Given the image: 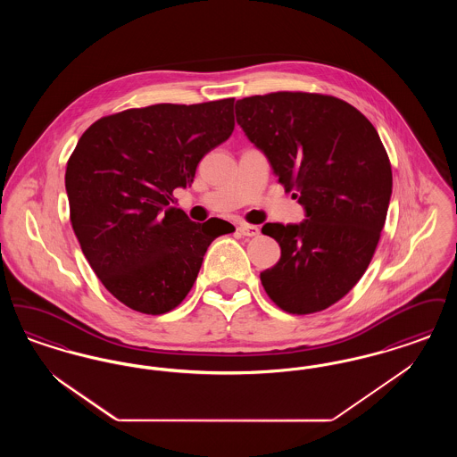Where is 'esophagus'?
I'll list each match as a JSON object with an SVG mask.
<instances>
[{
    "label": "esophagus",
    "mask_w": 457,
    "mask_h": 457,
    "mask_svg": "<svg viewBox=\"0 0 457 457\" xmlns=\"http://www.w3.org/2000/svg\"><path fill=\"white\" fill-rule=\"evenodd\" d=\"M239 235L243 237H257L261 233V229L257 226H252V224H239L238 228Z\"/></svg>",
    "instance_id": "34e87169"
}]
</instances>
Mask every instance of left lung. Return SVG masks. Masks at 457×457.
Wrapping results in <instances>:
<instances>
[{
    "mask_svg": "<svg viewBox=\"0 0 457 457\" xmlns=\"http://www.w3.org/2000/svg\"><path fill=\"white\" fill-rule=\"evenodd\" d=\"M235 109L306 216L262 228L281 246L262 286L287 313L322 312L348 295L375 253L391 200L389 155L369 120L332 96L272 92L239 99Z\"/></svg>",
    "mask_w": 457,
    "mask_h": 457,
    "instance_id": "1",
    "label": "left lung"
}]
</instances>
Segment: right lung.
Listing matches in <instances>:
<instances>
[{
    "mask_svg": "<svg viewBox=\"0 0 457 457\" xmlns=\"http://www.w3.org/2000/svg\"><path fill=\"white\" fill-rule=\"evenodd\" d=\"M235 99L154 104L104 116L66 164L70 220L92 270L131 310L161 315L185 300L226 220H190L173 192L235 130Z\"/></svg>",
    "mask_w": 457,
    "mask_h": 457,
    "instance_id": "add662e5",
    "label": "right lung"
}]
</instances>
